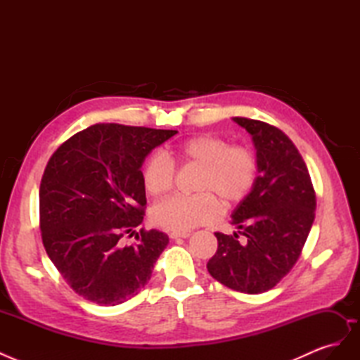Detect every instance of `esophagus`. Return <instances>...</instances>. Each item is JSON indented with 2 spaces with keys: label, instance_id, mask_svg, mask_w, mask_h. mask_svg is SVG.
Returning <instances> with one entry per match:
<instances>
[{
  "label": "esophagus",
  "instance_id": "1",
  "mask_svg": "<svg viewBox=\"0 0 360 360\" xmlns=\"http://www.w3.org/2000/svg\"><path fill=\"white\" fill-rule=\"evenodd\" d=\"M191 236V233H171L169 237L172 240H177V238H188Z\"/></svg>",
  "mask_w": 360,
  "mask_h": 360
}]
</instances>
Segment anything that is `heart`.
Segmentation results:
<instances>
[{"mask_svg":"<svg viewBox=\"0 0 360 360\" xmlns=\"http://www.w3.org/2000/svg\"><path fill=\"white\" fill-rule=\"evenodd\" d=\"M169 158L180 162H195L202 167L195 195H172L158 202L151 210V221L159 228L174 233H186L192 228L213 221L217 205L210 193L224 204L243 200L254 186L257 160L252 151L242 146H230L214 135H197L174 144ZM174 180L172 162L162 153L151 155L143 167V184L151 197L171 189Z\"/></svg>","mask_w":360,"mask_h":360,"instance_id":"obj_1","label":"heart"}]
</instances>
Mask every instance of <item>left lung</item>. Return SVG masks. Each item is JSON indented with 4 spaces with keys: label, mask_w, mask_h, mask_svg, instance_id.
<instances>
[{
    "label": "left lung",
    "mask_w": 360,
    "mask_h": 360,
    "mask_svg": "<svg viewBox=\"0 0 360 360\" xmlns=\"http://www.w3.org/2000/svg\"><path fill=\"white\" fill-rule=\"evenodd\" d=\"M257 150V177L231 217L247 237L214 233L216 254L209 274L222 285L248 294L274 288L296 264L315 217V192L307 165L292 141L275 126L243 117Z\"/></svg>",
    "instance_id": "1"
}]
</instances>
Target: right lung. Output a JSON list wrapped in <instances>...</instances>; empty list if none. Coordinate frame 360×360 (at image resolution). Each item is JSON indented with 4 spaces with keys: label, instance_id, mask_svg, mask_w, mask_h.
<instances>
[{
    "label": "right lung",
    "instance_id": "right-lung-1",
    "mask_svg": "<svg viewBox=\"0 0 360 360\" xmlns=\"http://www.w3.org/2000/svg\"><path fill=\"white\" fill-rule=\"evenodd\" d=\"M176 134L94 124L49 159L39 191L41 240L53 266L84 299L114 307L148 282L168 236L141 230L132 246L122 238L143 222L146 158Z\"/></svg>",
    "mask_w": 360,
    "mask_h": 360
}]
</instances>
